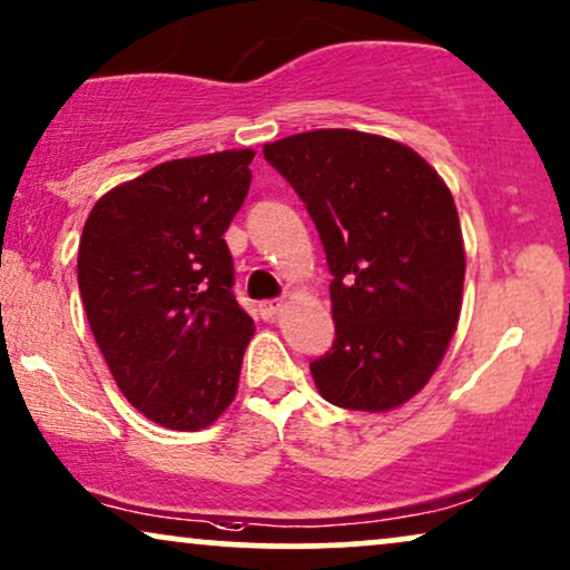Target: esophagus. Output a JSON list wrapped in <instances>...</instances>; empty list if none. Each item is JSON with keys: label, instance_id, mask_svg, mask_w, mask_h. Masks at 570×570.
<instances>
[{"label": "esophagus", "instance_id": "34e87169", "mask_svg": "<svg viewBox=\"0 0 570 570\" xmlns=\"http://www.w3.org/2000/svg\"><path fill=\"white\" fill-rule=\"evenodd\" d=\"M281 307H284V302L281 299H265L257 305V313H261L263 321H273L281 313Z\"/></svg>", "mask_w": 570, "mask_h": 570}]
</instances>
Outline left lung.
I'll return each mask as SVG.
<instances>
[{
    "mask_svg": "<svg viewBox=\"0 0 570 570\" xmlns=\"http://www.w3.org/2000/svg\"><path fill=\"white\" fill-rule=\"evenodd\" d=\"M328 257L336 341L309 364L325 401L391 412L443 362L461 313L466 255L456 203L404 142L313 130L265 142Z\"/></svg>",
    "mask_w": 570,
    "mask_h": 570,
    "instance_id": "8db88e82",
    "label": "left lung"
}]
</instances>
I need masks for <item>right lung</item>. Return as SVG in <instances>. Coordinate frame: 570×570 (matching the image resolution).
<instances>
[{"instance_id":"right-lung-1","label":"right lung","mask_w":570,"mask_h":570,"mask_svg":"<svg viewBox=\"0 0 570 570\" xmlns=\"http://www.w3.org/2000/svg\"><path fill=\"white\" fill-rule=\"evenodd\" d=\"M255 150L177 158L90 210L78 284L94 338L130 404L161 428L214 424L237 396L255 323L234 299L224 232Z\"/></svg>"}]
</instances>
